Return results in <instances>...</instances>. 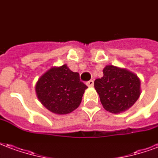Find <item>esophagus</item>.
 I'll return each instance as SVG.
<instances>
[{"label":"esophagus","instance_id":"obj_1","mask_svg":"<svg viewBox=\"0 0 158 158\" xmlns=\"http://www.w3.org/2000/svg\"><path fill=\"white\" fill-rule=\"evenodd\" d=\"M86 85H88L89 87H93L94 86V81L93 80H89V81L86 83Z\"/></svg>","mask_w":158,"mask_h":158}]
</instances>
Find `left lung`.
Wrapping results in <instances>:
<instances>
[{"label": "left lung", "instance_id": "obj_1", "mask_svg": "<svg viewBox=\"0 0 158 158\" xmlns=\"http://www.w3.org/2000/svg\"><path fill=\"white\" fill-rule=\"evenodd\" d=\"M101 79L94 80V89L106 110L120 113L127 110L141 94V81L135 73L113 65L103 69Z\"/></svg>", "mask_w": 158, "mask_h": 158}]
</instances>
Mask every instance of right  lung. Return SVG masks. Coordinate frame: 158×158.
Here are the masks:
<instances>
[{
    "instance_id": "right-lung-1",
    "label": "right lung",
    "mask_w": 158,
    "mask_h": 158,
    "mask_svg": "<svg viewBox=\"0 0 158 158\" xmlns=\"http://www.w3.org/2000/svg\"><path fill=\"white\" fill-rule=\"evenodd\" d=\"M87 88L80 81L79 73L72 72L64 64L50 69L41 76L36 84V93L48 110L66 115L79 107Z\"/></svg>"
}]
</instances>
